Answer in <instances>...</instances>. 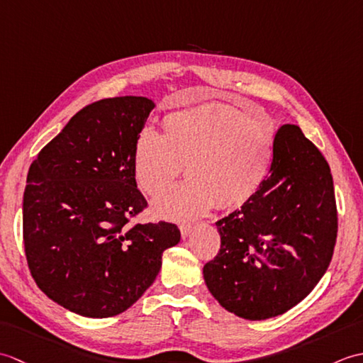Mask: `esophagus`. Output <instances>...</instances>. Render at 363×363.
<instances>
[{"instance_id":"esophagus-1","label":"esophagus","mask_w":363,"mask_h":363,"mask_svg":"<svg viewBox=\"0 0 363 363\" xmlns=\"http://www.w3.org/2000/svg\"><path fill=\"white\" fill-rule=\"evenodd\" d=\"M179 229H181V235H182V238H187V237H190L191 230H194V226H191V225H186V223H184V225H181V226H179Z\"/></svg>"}]
</instances>
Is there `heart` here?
I'll use <instances>...</instances> for the list:
<instances>
[{
  "instance_id": "obj_1",
  "label": "heart",
  "mask_w": 363,
  "mask_h": 363,
  "mask_svg": "<svg viewBox=\"0 0 363 363\" xmlns=\"http://www.w3.org/2000/svg\"><path fill=\"white\" fill-rule=\"evenodd\" d=\"M164 137L152 129L138 134L133 169L146 194L159 195L181 174L189 179L154 201L159 217L187 221L217 204L240 207L264 187L274 160V126L267 120H246L218 103L172 111L162 118Z\"/></svg>"
}]
</instances>
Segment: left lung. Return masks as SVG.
Returning a JSON list of instances; mask_svg holds the SVG:
<instances>
[{
  "label": "left lung",
  "instance_id": "left-lung-1",
  "mask_svg": "<svg viewBox=\"0 0 363 363\" xmlns=\"http://www.w3.org/2000/svg\"><path fill=\"white\" fill-rule=\"evenodd\" d=\"M215 225L221 246L203 268L213 298L252 321L290 311L333 259L337 207L326 159L298 126H282L264 187Z\"/></svg>",
  "mask_w": 363,
  "mask_h": 363
}]
</instances>
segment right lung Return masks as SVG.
<instances>
[{"label":"right lung","mask_w":363,"mask_h":363,"mask_svg":"<svg viewBox=\"0 0 363 363\" xmlns=\"http://www.w3.org/2000/svg\"><path fill=\"white\" fill-rule=\"evenodd\" d=\"M154 107L146 96L89 104L29 167L23 240L30 274L82 317L128 311L156 279L164 251L181 240L172 223L129 225L146 207L133 156Z\"/></svg>","instance_id":"1"}]
</instances>
